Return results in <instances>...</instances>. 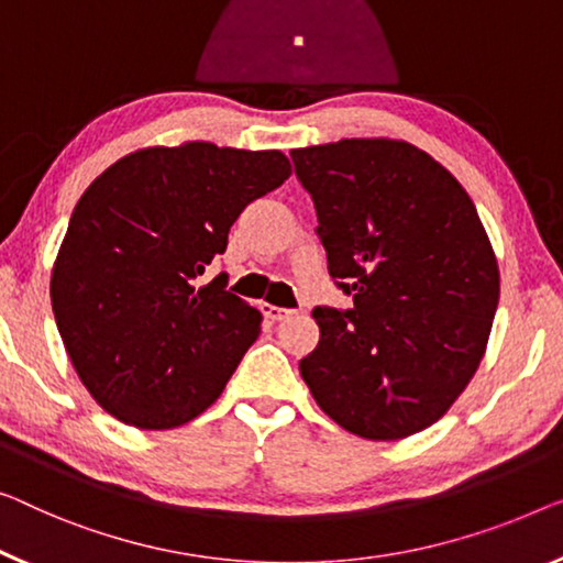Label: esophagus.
<instances>
[{
    "instance_id": "34e87169",
    "label": "esophagus",
    "mask_w": 563,
    "mask_h": 563,
    "mask_svg": "<svg viewBox=\"0 0 563 563\" xmlns=\"http://www.w3.org/2000/svg\"><path fill=\"white\" fill-rule=\"evenodd\" d=\"M260 310H263V316L271 318V321H283V318L290 316L288 308H280V306H273V303H263V306H260Z\"/></svg>"
}]
</instances>
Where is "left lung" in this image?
Returning a JSON list of instances; mask_svg holds the SVG:
<instances>
[{
  "instance_id": "1",
  "label": "left lung",
  "mask_w": 563,
  "mask_h": 563,
  "mask_svg": "<svg viewBox=\"0 0 563 563\" xmlns=\"http://www.w3.org/2000/svg\"><path fill=\"white\" fill-rule=\"evenodd\" d=\"M313 197L331 278L354 308H316L300 376L335 424L405 440L455 405L488 346L498 260L455 176L407 141L290 151Z\"/></svg>"
}]
</instances>
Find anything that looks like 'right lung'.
I'll return each mask as SVG.
<instances>
[{"instance_id":"1","label":"right lung","mask_w":563,"mask_h":563,"mask_svg":"<svg viewBox=\"0 0 563 563\" xmlns=\"http://www.w3.org/2000/svg\"><path fill=\"white\" fill-rule=\"evenodd\" d=\"M290 174L283 151L184 141L125 154L82 191L49 300L75 374L108 415L174 430L220 399L263 316L224 275L197 278L242 209Z\"/></svg>"}]
</instances>
